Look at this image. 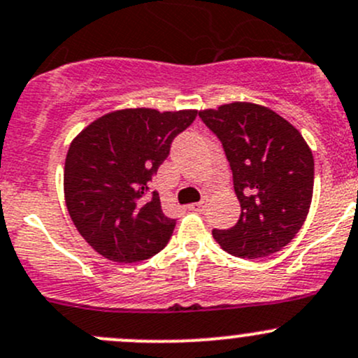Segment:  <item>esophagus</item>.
<instances>
[{
    "mask_svg": "<svg viewBox=\"0 0 358 358\" xmlns=\"http://www.w3.org/2000/svg\"><path fill=\"white\" fill-rule=\"evenodd\" d=\"M208 201H209L208 197H202V201L201 202H195V204H192L190 209L192 210H204L206 206H208Z\"/></svg>",
    "mask_w": 358,
    "mask_h": 358,
    "instance_id": "obj_1",
    "label": "esophagus"
}]
</instances>
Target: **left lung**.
Wrapping results in <instances>:
<instances>
[{
	"label": "left lung",
	"instance_id": "8db88e82",
	"mask_svg": "<svg viewBox=\"0 0 358 358\" xmlns=\"http://www.w3.org/2000/svg\"><path fill=\"white\" fill-rule=\"evenodd\" d=\"M199 116L223 142L242 214L235 227L213 229L228 254L268 257L293 240L314 192V156L299 130L271 108L235 101Z\"/></svg>",
	"mask_w": 358,
	"mask_h": 358
}]
</instances>
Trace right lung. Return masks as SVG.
Segmentation results:
<instances>
[{
	"label": "right lung",
	"mask_w": 358,
	"mask_h": 358,
	"mask_svg": "<svg viewBox=\"0 0 358 358\" xmlns=\"http://www.w3.org/2000/svg\"><path fill=\"white\" fill-rule=\"evenodd\" d=\"M197 110L127 108L99 116L71 141L63 190L78 233L113 262H138L166 247L175 220L149 182Z\"/></svg>",
	"instance_id": "add662e5"
}]
</instances>
